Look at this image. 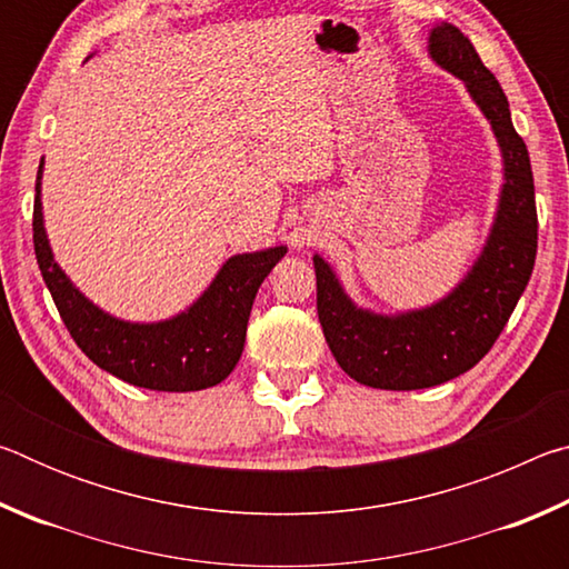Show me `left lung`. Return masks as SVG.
Here are the masks:
<instances>
[{"mask_svg":"<svg viewBox=\"0 0 569 569\" xmlns=\"http://www.w3.org/2000/svg\"><path fill=\"white\" fill-rule=\"evenodd\" d=\"M429 42L431 57L467 82L492 122L507 182L485 253L455 293L423 311L397 319L359 311L323 258L313 256L316 311L333 359L353 381L389 391L437 387L485 359L525 293L537 256L532 166L497 77L457 27H437Z\"/></svg>","mask_w":569,"mask_h":569,"instance_id":"left-lung-1","label":"left lung"}]
</instances>
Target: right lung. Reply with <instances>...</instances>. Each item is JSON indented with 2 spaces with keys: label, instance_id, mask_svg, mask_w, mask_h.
Instances as JSON below:
<instances>
[{
  "label": "right lung",
  "instance_id": "1",
  "mask_svg": "<svg viewBox=\"0 0 569 569\" xmlns=\"http://www.w3.org/2000/svg\"><path fill=\"white\" fill-rule=\"evenodd\" d=\"M40 172L32 216L37 266L82 353L112 377L152 391H200L223 381L243 353L258 286L281 261L286 248L230 258L200 301L178 319L150 326L124 323L92 306L52 261L42 228Z\"/></svg>",
  "mask_w": 569,
  "mask_h": 569
}]
</instances>
